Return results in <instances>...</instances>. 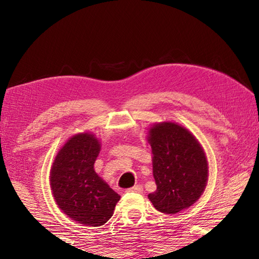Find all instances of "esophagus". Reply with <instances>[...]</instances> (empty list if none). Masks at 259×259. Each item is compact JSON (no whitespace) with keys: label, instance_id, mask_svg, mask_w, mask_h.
Segmentation results:
<instances>
[{"label":"esophagus","instance_id":"obj_1","mask_svg":"<svg viewBox=\"0 0 259 259\" xmlns=\"http://www.w3.org/2000/svg\"><path fill=\"white\" fill-rule=\"evenodd\" d=\"M126 192L127 193H131V192L140 193V192H143V186H141V185H136V186L131 187V189H127Z\"/></svg>","mask_w":259,"mask_h":259}]
</instances>
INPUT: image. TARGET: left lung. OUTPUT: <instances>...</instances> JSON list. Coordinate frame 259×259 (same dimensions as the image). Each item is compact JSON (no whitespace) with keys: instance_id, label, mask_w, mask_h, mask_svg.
Instances as JSON below:
<instances>
[{"instance_id":"1","label":"left lung","mask_w":259,"mask_h":259,"mask_svg":"<svg viewBox=\"0 0 259 259\" xmlns=\"http://www.w3.org/2000/svg\"><path fill=\"white\" fill-rule=\"evenodd\" d=\"M157 190L148 194L158 211L178 213L199 199L207 183L205 152L189 130L176 122L155 123L148 131Z\"/></svg>"}]
</instances>
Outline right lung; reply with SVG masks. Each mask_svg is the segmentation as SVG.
<instances>
[{
  "instance_id": "1",
  "label": "right lung",
  "mask_w": 259,
  "mask_h": 259,
  "mask_svg": "<svg viewBox=\"0 0 259 259\" xmlns=\"http://www.w3.org/2000/svg\"><path fill=\"white\" fill-rule=\"evenodd\" d=\"M100 148L94 134H76L59 151L51 169L56 204L63 213L83 225H104L120 200L119 194L94 171Z\"/></svg>"
}]
</instances>
